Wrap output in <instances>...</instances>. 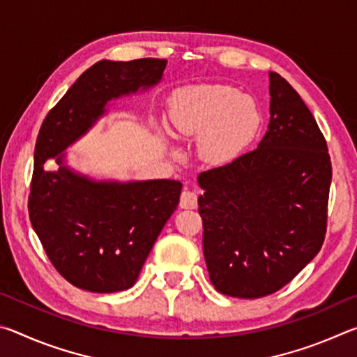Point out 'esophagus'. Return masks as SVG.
<instances>
[{
    "mask_svg": "<svg viewBox=\"0 0 357 357\" xmlns=\"http://www.w3.org/2000/svg\"><path fill=\"white\" fill-rule=\"evenodd\" d=\"M179 206L183 208V209H195L197 208V195H195V192H192L189 189H184L183 193H181Z\"/></svg>",
    "mask_w": 357,
    "mask_h": 357,
    "instance_id": "1",
    "label": "esophagus"
}]
</instances>
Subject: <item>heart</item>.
Here are the masks:
<instances>
[{"mask_svg": "<svg viewBox=\"0 0 357 357\" xmlns=\"http://www.w3.org/2000/svg\"><path fill=\"white\" fill-rule=\"evenodd\" d=\"M168 112L179 135H200V154L214 165L228 164L243 154L263 123L255 99L219 83L178 89L168 102Z\"/></svg>", "mask_w": 357, "mask_h": 357, "instance_id": "1", "label": "heart"}]
</instances>
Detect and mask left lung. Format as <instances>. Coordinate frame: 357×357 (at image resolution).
<instances>
[{"label": "left lung", "mask_w": 357, "mask_h": 357, "mask_svg": "<svg viewBox=\"0 0 357 357\" xmlns=\"http://www.w3.org/2000/svg\"><path fill=\"white\" fill-rule=\"evenodd\" d=\"M269 124L255 151L198 174L203 253L217 291H279L324 241L332 179L328 144L291 84L269 72Z\"/></svg>", "instance_id": "1"}]
</instances>
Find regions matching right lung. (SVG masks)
<instances>
[{
  "label": "right lung",
  "instance_id": "1",
  "mask_svg": "<svg viewBox=\"0 0 357 357\" xmlns=\"http://www.w3.org/2000/svg\"><path fill=\"white\" fill-rule=\"evenodd\" d=\"M165 66L154 58L102 59L77 78L40 126L29 220L52 264L77 288L116 293L134 285L179 203V181L94 179L70 168L64 153L104 116L108 102L160 83ZM50 158L56 160L47 166Z\"/></svg>",
  "mask_w": 357,
  "mask_h": 357
}]
</instances>
